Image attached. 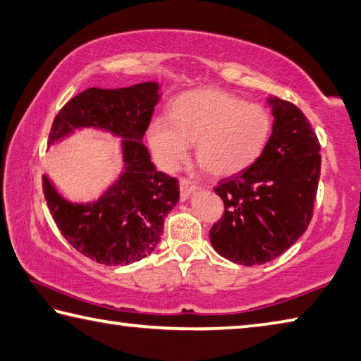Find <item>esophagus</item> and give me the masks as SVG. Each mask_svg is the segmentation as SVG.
I'll list each match as a JSON object with an SVG mask.
<instances>
[{"label": "esophagus", "mask_w": 361, "mask_h": 361, "mask_svg": "<svg viewBox=\"0 0 361 361\" xmlns=\"http://www.w3.org/2000/svg\"><path fill=\"white\" fill-rule=\"evenodd\" d=\"M197 186L194 185V181H191L189 178H185V176H181L180 178V197L181 200H186L189 195H191Z\"/></svg>", "instance_id": "esophagus-1"}]
</instances>
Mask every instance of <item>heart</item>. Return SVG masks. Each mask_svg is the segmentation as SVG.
Listing matches in <instances>:
<instances>
[{"mask_svg": "<svg viewBox=\"0 0 361 361\" xmlns=\"http://www.w3.org/2000/svg\"><path fill=\"white\" fill-rule=\"evenodd\" d=\"M273 130L270 110L224 90L200 88L176 97L170 118L149 123L148 142L159 164L175 169L195 143V158L214 176H232L254 166Z\"/></svg>", "mask_w": 361, "mask_h": 361, "instance_id": "1", "label": "heart"}]
</instances>
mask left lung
Here are the masks:
<instances>
[{
    "mask_svg": "<svg viewBox=\"0 0 361 361\" xmlns=\"http://www.w3.org/2000/svg\"><path fill=\"white\" fill-rule=\"evenodd\" d=\"M273 133L257 162L214 192L224 202L209 241L222 257L262 265L287 251L312 219L320 176V143L295 104L274 97Z\"/></svg>",
    "mask_w": 361,
    "mask_h": 361,
    "instance_id": "left-lung-1",
    "label": "left lung"
}]
</instances>
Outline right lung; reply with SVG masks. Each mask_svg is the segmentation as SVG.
<instances>
[{
	"instance_id": "right-lung-1",
	"label": "right lung",
	"mask_w": 361,
	"mask_h": 361,
	"mask_svg": "<svg viewBox=\"0 0 361 361\" xmlns=\"http://www.w3.org/2000/svg\"><path fill=\"white\" fill-rule=\"evenodd\" d=\"M158 83L128 88H88L55 116L49 143L72 129L93 126L123 139L124 172L90 205L64 200L42 175L50 214L68 243L104 265H128L147 257L159 243L167 213L180 200L178 180L158 172L142 139L159 101Z\"/></svg>"
}]
</instances>
